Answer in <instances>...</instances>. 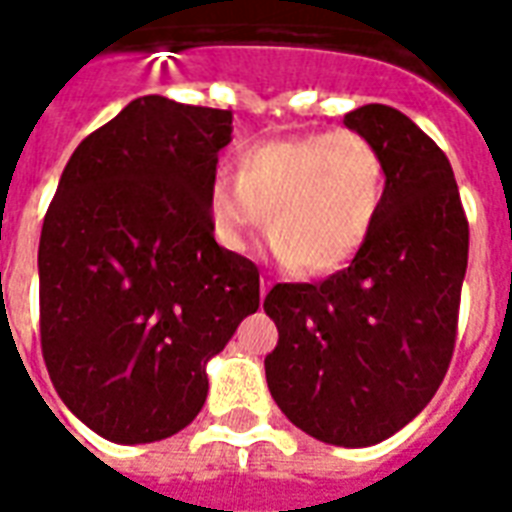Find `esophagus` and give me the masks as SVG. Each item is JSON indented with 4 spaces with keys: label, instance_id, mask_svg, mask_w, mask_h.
Here are the masks:
<instances>
[{
    "label": "esophagus",
    "instance_id": "34e87169",
    "mask_svg": "<svg viewBox=\"0 0 512 512\" xmlns=\"http://www.w3.org/2000/svg\"><path fill=\"white\" fill-rule=\"evenodd\" d=\"M268 290H271V282H268V279H263V282H260V296H263V299H266Z\"/></svg>",
    "mask_w": 512,
    "mask_h": 512
}]
</instances>
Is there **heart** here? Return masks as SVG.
I'll return each mask as SVG.
<instances>
[{"label": "heart", "mask_w": 512, "mask_h": 512, "mask_svg": "<svg viewBox=\"0 0 512 512\" xmlns=\"http://www.w3.org/2000/svg\"><path fill=\"white\" fill-rule=\"evenodd\" d=\"M384 197L386 161L365 134L312 131L241 150L235 183L211 186L208 216L230 252H244L268 216L271 252L299 274L321 277L365 249Z\"/></svg>", "instance_id": "b5f03b06"}]
</instances>
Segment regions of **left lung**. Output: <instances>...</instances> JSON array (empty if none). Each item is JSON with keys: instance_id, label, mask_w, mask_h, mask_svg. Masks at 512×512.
Here are the masks:
<instances>
[{"instance_id": "obj_1", "label": "left lung", "mask_w": 512, "mask_h": 512, "mask_svg": "<svg viewBox=\"0 0 512 512\" xmlns=\"http://www.w3.org/2000/svg\"><path fill=\"white\" fill-rule=\"evenodd\" d=\"M386 161V197L365 249L321 285H274L279 332L266 381L282 414L334 447L406 428L444 381L455 348L469 224L447 156L392 106L345 115Z\"/></svg>"}]
</instances>
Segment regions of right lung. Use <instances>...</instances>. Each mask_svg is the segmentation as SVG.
Returning <instances> with one entry per match:
<instances>
[{"instance_id": "obj_1", "label": "right lung", "mask_w": 512, "mask_h": 512, "mask_svg": "<svg viewBox=\"0 0 512 512\" xmlns=\"http://www.w3.org/2000/svg\"><path fill=\"white\" fill-rule=\"evenodd\" d=\"M224 109L142 95L73 150L43 219L40 345L51 384L115 444L178 433L205 367L260 307V274L216 244L208 194Z\"/></svg>"}]
</instances>
